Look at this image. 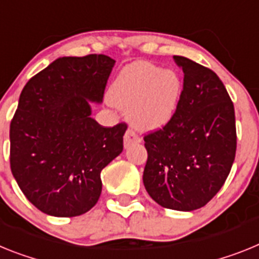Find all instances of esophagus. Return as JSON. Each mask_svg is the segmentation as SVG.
Returning <instances> with one entry per match:
<instances>
[{"instance_id":"1","label":"esophagus","mask_w":259,"mask_h":259,"mask_svg":"<svg viewBox=\"0 0 259 259\" xmlns=\"http://www.w3.org/2000/svg\"><path fill=\"white\" fill-rule=\"evenodd\" d=\"M139 142H141V137H139L134 130L129 127V129L126 130V133H125V137H123V145H125V147H129V146Z\"/></svg>"}]
</instances>
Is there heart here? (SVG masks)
Returning a JSON list of instances; mask_svg holds the SVG:
<instances>
[{"mask_svg":"<svg viewBox=\"0 0 259 259\" xmlns=\"http://www.w3.org/2000/svg\"><path fill=\"white\" fill-rule=\"evenodd\" d=\"M181 96L176 71L139 61L123 67L112 83L109 99L120 108H130V118L141 129H156L170 120Z\"/></svg>","mask_w":259,"mask_h":259,"instance_id":"1","label":"heart"}]
</instances>
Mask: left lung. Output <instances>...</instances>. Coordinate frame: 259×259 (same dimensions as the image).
I'll return each mask as SVG.
<instances>
[{"instance_id": "8db88e82", "label": "left lung", "mask_w": 259, "mask_h": 259, "mask_svg": "<svg viewBox=\"0 0 259 259\" xmlns=\"http://www.w3.org/2000/svg\"><path fill=\"white\" fill-rule=\"evenodd\" d=\"M184 83L176 112L160 129L147 133L143 184L165 208L203 207L224 185L237 147L235 108L211 69L181 56Z\"/></svg>"}]
</instances>
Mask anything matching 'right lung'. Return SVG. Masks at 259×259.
<instances>
[{
	"mask_svg": "<svg viewBox=\"0 0 259 259\" xmlns=\"http://www.w3.org/2000/svg\"><path fill=\"white\" fill-rule=\"evenodd\" d=\"M114 60L62 57L22 90L10 122V168L26 198L44 213L78 217L102 193L100 172L122 152L126 122L112 127L90 117L103 100Z\"/></svg>",
	"mask_w": 259,
	"mask_h": 259,
	"instance_id": "add662e5",
	"label": "right lung"
}]
</instances>
